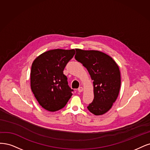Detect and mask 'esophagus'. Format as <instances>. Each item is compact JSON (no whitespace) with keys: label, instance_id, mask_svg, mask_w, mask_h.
I'll use <instances>...</instances> for the list:
<instances>
[{"label":"esophagus","instance_id":"esophagus-1","mask_svg":"<svg viewBox=\"0 0 150 150\" xmlns=\"http://www.w3.org/2000/svg\"><path fill=\"white\" fill-rule=\"evenodd\" d=\"M83 91V88H82L81 87V86H80V87H79V88H78V91H79V92H81V91Z\"/></svg>","mask_w":150,"mask_h":150}]
</instances>
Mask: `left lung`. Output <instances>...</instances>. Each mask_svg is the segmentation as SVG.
Here are the masks:
<instances>
[{"label": "left lung", "mask_w": 150, "mask_h": 150, "mask_svg": "<svg viewBox=\"0 0 150 150\" xmlns=\"http://www.w3.org/2000/svg\"><path fill=\"white\" fill-rule=\"evenodd\" d=\"M75 50V59L86 67L93 80L94 98L88 110L95 115L107 113L119 94L121 77L118 65L112 57L101 52Z\"/></svg>", "instance_id": "1"}]
</instances>
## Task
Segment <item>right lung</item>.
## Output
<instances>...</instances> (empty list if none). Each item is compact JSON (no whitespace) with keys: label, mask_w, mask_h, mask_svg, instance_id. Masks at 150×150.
Wrapping results in <instances>:
<instances>
[{"label":"right lung","mask_w":150,"mask_h":150,"mask_svg":"<svg viewBox=\"0 0 150 150\" xmlns=\"http://www.w3.org/2000/svg\"><path fill=\"white\" fill-rule=\"evenodd\" d=\"M75 54L74 49H54L43 53L31 67L30 85L33 93L42 107L49 112L64 108L72 95L65 66Z\"/></svg>","instance_id":"obj_1"}]
</instances>
